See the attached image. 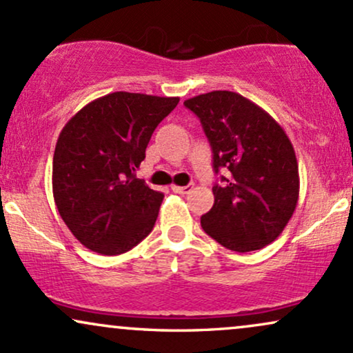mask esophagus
<instances>
[{
    "label": "esophagus",
    "instance_id": "esophagus-1",
    "mask_svg": "<svg viewBox=\"0 0 353 353\" xmlns=\"http://www.w3.org/2000/svg\"><path fill=\"white\" fill-rule=\"evenodd\" d=\"M192 188H194V184H188V185H172V190L176 194H189L190 190H192Z\"/></svg>",
    "mask_w": 353,
    "mask_h": 353
}]
</instances>
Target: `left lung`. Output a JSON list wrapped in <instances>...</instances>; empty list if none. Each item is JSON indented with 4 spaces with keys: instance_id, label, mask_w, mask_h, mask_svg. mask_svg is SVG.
Listing matches in <instances>:
<instances>
[{
    "instance_id": "obj_1",
    "label": "left lung",
    "mask_w": 353,
    "mask_h": 353,
    "mask_svg": "<svg viewBox=\"0 0 353 353\" xmlns=\"http://www.w3.org/2000/svg\"><path fill=\"white\" fill-rule=\"evenodd\" d=\"M201 119L212 165L229 169L212 188L214 205L201 217L205 234L236 252L259 250L282 234L299 201L292 143L272 116L244 96L212 91L184 101Z\"/></svg>"
}]
</instances>
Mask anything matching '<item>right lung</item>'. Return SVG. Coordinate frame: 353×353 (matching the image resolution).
Segmentation results:
<instances>
[{"mask_svg": "<svg viewBox=\"0 0 353 353\" xmlns=\"http://www.w3.org/2000/svg\"><path fill=\"white\" fill-rule=\"evenodd\" d=\"M179 98L117 91L86 104L68 121L52 157V196L64 224L103 255L131 250L149 236L163 192L134 172L154 129Z\"/></svg>", "mask_w": 353, "mask_h": 353, "instance_id": "1", "label": "right lung"}]
</instances>
